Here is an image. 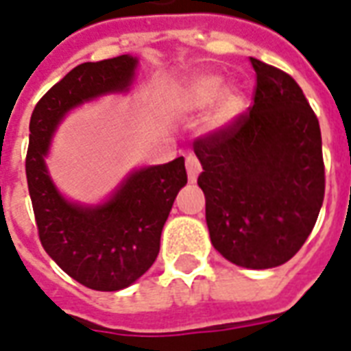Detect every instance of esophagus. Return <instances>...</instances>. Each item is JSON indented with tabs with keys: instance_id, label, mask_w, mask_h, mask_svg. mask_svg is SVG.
I'll list each match as a JSON object with an SVG mask.
<instances>
[{
	"instance_id": "1",
	"label": "esophagus",
	"mask_w": 351,
	"mask_h": 351,
	"mask_svg": "<svg viewBox=\"0 0 351 351\" xmlns=\"http://www.w3.org/2000/svg\"><path fill=\"white\" fill-rule=\"evenodd\" d=\"M186 169L187 176H189V182H197V176L202 171V165H200V160L195 154H189L186 158Z\"/></svg>"
}]
</instances>
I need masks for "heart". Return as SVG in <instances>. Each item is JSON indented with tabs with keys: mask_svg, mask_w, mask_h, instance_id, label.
<instances>
[{
	"mask_svg": "<svg viewBox=\"0 0 351 351\" xmlns=\"http://www.w3.org/2000/svg\"><path fill=\"white\" fill-rule=\"evenodd\" d=\"M222 87H224V80L217 74H198L195 78L184 82L176 89L175 104L182 109L200 111V109L211 106L219 97L209 121L213 127H224L231 123L242 111V96L234 89L224 90L220 95Z\"/></svg>",
	"mask_w": 351,
	"mask_h": 351,
	"instance_id": "obj_1",
	"label": "heart"
}]
</instances>
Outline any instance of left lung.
I'll return each instance as SVG.
<instances>
[{
    "instance_id": "obj_1",
    "label": "left lung",
    "mask_w": 351,
    "mask_h": 351,
    "mask_svg": "<svg viewBox=\"0 0 351 351\" xmlns=\"http://www.w3.org/2000/svg\"><path fill=\"white\" fill-rule=\"evenodd\" d=\"M253 104L193 142L202 164L206 222L230 262L267 269L302 247L324 200L321 127L288 73L250 58Z\"/></svg>"
}]
</instances>
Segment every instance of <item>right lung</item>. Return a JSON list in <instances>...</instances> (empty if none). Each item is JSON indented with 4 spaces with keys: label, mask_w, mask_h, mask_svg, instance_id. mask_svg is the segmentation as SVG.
I'll return each mask as SVG.
<instances>
[{
    "label": "right lung",
    "mask_w": 351,
    "mask_h": 351,
    "mask_svg": "<svg viewBox=\"0 0 351 351\" xmlns=\"http://www.w3.org/2000/svg\"><path fill=\"white\" fill-rule=\"evenodd\" d=\"M134 67L136 58L127 54L82 63L41 96L30 117L25 173L41 245L69 277L98 291L127 288L153 266L162 228L187 184L184 156L134 171L109 202L96 208L67 202L51 182L43 156L73 107L125 90Z\"/></svg>",
    "instance_id": "right-lung-1"
}]
</instances>
